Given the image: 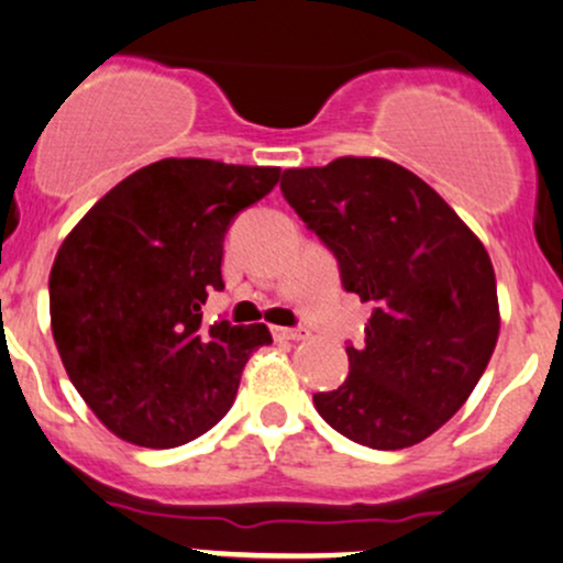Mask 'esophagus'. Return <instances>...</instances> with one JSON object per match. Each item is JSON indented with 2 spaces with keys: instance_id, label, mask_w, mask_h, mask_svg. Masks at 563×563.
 <instances>
[{
  "instance_id": "1",
  "label": "esophagus",
  "mask_w": 563,
  "mask_h": 563,
  "mask_svg": "<svg viewBox=\"0 0 563 563\" xmlns=\"http://www.w3.org/2000/svg\"><path fill=\"white\" fill-rule=\"evenodd\" d=\"M274 332V338H279V341H306L308 338V330L303 328H271Z\"/></svg>"
}]
</instances>
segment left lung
<instances>
[{"instance_id":"obj_1","label":"left lung","mask_w":563,"mask_h":563,"mask_svg":"<svg viewBox=\"0 0 563 563\" xmlns=\"http://www.w3.org/2000/svg\"><path fill=\"white\" fill-rule=\"evenodd\" d=\"M287 203L373 303L349 376L313 395L319 416L354 443L400 451L467 402L499 338L497 276L477 235L424 179L386 158L287 168Z\"/></svg>"}]
</instances>
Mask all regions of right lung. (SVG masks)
I'll use <instances>...</instances> for the list:
<instances>
[{
	"label": "right lung",
	"instance_id": "1",
	"mask_svg": "<svg viewBox=\"0 0 563 563\" xmlns=\"http://www.w3.org/2000/svg\"><path fill=\"white\" fill-rule=\"evenodd\" d=\"M279 166L163 158L114 185L66 235L51 328L69 380L110 432L142 449L201 438L235 400L265 324H203L222 241Z\"/></svg>",
	"mask_w": 563,
	"mask_h": 563
}]
</instances>
